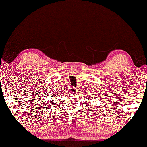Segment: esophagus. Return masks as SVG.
Returning a JSON list of instances; mask_svg holds the SVG:
<instances>
[{"mask_svg":"<svg viewBox=\"0 0 147 147\" xmlns=\"http://www.w3.org/2000/svg\"><path fill=\"white\" fill-rule=\"evenodd\" d=\"M70 90H71V92H73V93H76V91H77L75 88H71V89H70Z\"/></svg>","mask_w":147,"mask_h":147,"instance_id":"1","label":"esophagus"}]
</instances>
